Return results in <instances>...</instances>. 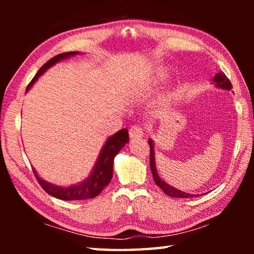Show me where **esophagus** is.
<instances>
[{
  "instance_id": "1",
  "label": "esophagus",
  "mask_w": 254,
  "mask_h": 254,
  "mask_svg": "<svg viewBox=\"0 0 254 254\" xmlns=\"http://www.w3.org/2000/svg\"><path fill=\"white\" fill-rule=\"evenodd\" d=\"M143 131L144 130H143L142 127L136 126V124H135V126L131 127L130 130H128V134H130L131 137H141V136H143V134H144Z\"/></svg>"
}]
</instances>
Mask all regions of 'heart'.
<instances>
[{"instance_id":"1","label":"heart","mask_w":254,"mask_h":254,"mask_svg":"<svg viewBox=\"0 0 254 254\" xmlns=\"http://www.w3.org/2000/svg\"><path fill=\"white\" fill-rule=\"evenodd\" d=\"M165 78H166V74H158L157 78H156V83H158V81H161Z\"/></svg>"}]
</instances>
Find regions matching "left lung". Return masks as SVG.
I'll return each instance as SVG.
<instances>
[{"label":"left lung","instance_id":"1","mask_svg":"<svg viewBox=\"0 0 254 254\" xmlns=\"http://www.w3.org/2000/svg\"><path fill=\"white\" fill-rule=\"evenodd\" d=\"M213 81L216 84L217 87L223 88V89H227V91H231L232 89L231 81L223 71L218 72V74L215 75V77L213 78ZM149 145H150V168H151L153 180H154V183H156L157 186H159V188H161L162 191L165 192V194H167L170 197H176V198H191V197L198 196V195H194V194H189V192H184L183 190H178V189L174 188L173 186L166 184L162 179H160V177H159V175L157 173L156 162H154V148H153L152 140H149Z\"/></svg>","mask_w":254,"mask_h":254}]
</instances>
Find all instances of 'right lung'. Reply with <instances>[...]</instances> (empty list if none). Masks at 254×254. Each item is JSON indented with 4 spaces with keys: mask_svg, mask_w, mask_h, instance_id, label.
<instances>
[{
    "mask_svg": "<svg viewBox=\"0 0 254 254\" xmlns=\"http://www.w3.org/2000/svg\"><path fill=\"white\" fill-rule=\"evenodd\" d=\"M78 53L77 51H69V53H63L57 56H55L54 58L48 60L44 66H42L36 76L33 77V79L30 81L28 85L27 91L33 85L34 81L38 79V77L41 76L44 72L54 66L56 63L60 62V60L66 59L70 56H75ZM128 142V132L127 128L120 130L119 132L115 133L114 135L110 136L107 139L106 143L103 147L102 151L100 153V157L97 159V162L92 174L89 175V177L81 182L78 185H72L69 187H60L56 186V185L49 184L45 182L44 179H41L38 176L37 171L33 170V174L36 176L38 183L40 184V186L45 189L46 192H48L50 196H54L58 199L63 200H83V199H89L94 198L97 195H100L104 187L110 184L112 176H113V161L114 158L119 153L124 144Z\"/></svg>",
    "mask_w": 254,
    "mask_h": 254,
    "instance_id": "add662e5",
    "label": "right lung"
}]
</instances>
